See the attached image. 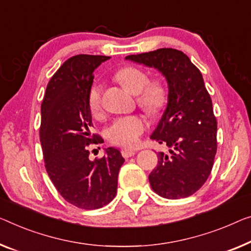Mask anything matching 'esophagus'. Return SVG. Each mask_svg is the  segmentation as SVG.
<instances>
[{"label": "esophagus", "instance_id": "obj_1", "mask_svg": "<svg viewBox=\"0 0 251 251\" xmlns=\"http://www.w3.org/2000/svg\"><path fill=\"white\" fill-rule=\"evenodd\" d=\"M135 154H136V151H134V150H129V149H123L122 150V155L124 156L125 159L130 158V156H133Z\"/></svg>", "mask_w": 251, "mask_h": 251}]
</instances>
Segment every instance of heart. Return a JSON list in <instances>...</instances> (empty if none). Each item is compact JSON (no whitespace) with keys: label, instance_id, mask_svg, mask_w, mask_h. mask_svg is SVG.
Here are the masks:
<instances>
[{"label":"heart","instance_id":"heart-1","mask_svg":"<svg viewBox=\"0 0 251 251\" xmlns=\"http://www.w3.org/2000/svg\"><path fill=\"white\" fill-rule=\"evenodd\" d=\"M116 80L130 93L136 95V101L144 111L156 115L163 109L168 99L164 84L159 80H149L148 73L136 66H125L116 73ZM88 106L93 116L102 113V87L93 83L88 93ZM149 123L142 115H128L116 118L106 128V137L111 144L135 148L141 136L148 129Z\"/></svg>","mask_w":251,"mask_h":251}]
</instances>
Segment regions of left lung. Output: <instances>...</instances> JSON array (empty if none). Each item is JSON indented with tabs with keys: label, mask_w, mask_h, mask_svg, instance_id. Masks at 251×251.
Instances as JSON below:
<instances>
[{
	"label": "left lung",
	"mask_w": 251,
	"mask_h": 251,
	"mask_svg": "<svg viewBox=\"0 0 251 251\" xmlns=\"http://www.w3.org/2000/svg\"><path fill=\"white\" fill-rule=\"evenodd\" d=\"M126 58L158 69L169 87L167 109L151 138L170 148V153H158L150 185L168 200L193 195L207 180L218 149V122L201 71L188 56L174 48Z\"/></svg>",
	"instance_id": "1"
}]
</instances>
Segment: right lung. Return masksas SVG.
<instances>
[{
  "label": "right lung",
  "mask_w": 251,
  "mask_h": 251,
  "mask_svg": "<svg viewBox=\"0 0 251 251\" xmlns=\"http://www.w3.org/2000/svg\"><path fill=\"white\" fill-rule=\"evenodd\" d=\"M109 56H72L48 82L42 102L39 137L45 168L65 201L82 209H97L110 203L117 193L118 173L124 163L117 149L89 159L90 144L102 143L92 134L88 93L93 71Z\"/></svg>",
  "instance_id": "right-lung-1"
}]
</instances>
